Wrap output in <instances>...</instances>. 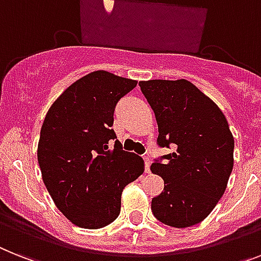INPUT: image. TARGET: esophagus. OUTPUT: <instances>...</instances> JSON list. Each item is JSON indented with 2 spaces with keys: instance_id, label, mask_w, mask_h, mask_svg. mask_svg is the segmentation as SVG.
I'll return each instance as SVG.
<instances>
[{
  "instance_id": "34e87169",
  "label": "esophagus",
  "mask_w": 261,
  "mask_h": 261,
  "mask_svg": "<svg viewBox=\"0 0 261 261\" xmlns=\"http://www.w3.org/2000/svg\"><path fill=\"white\" fill-rule=\"evenodd\" d=\"M144 163H145V173H149L150 172V164H152V160L149 157L145 156L144 157Z\"/></svg>"
}]
</instances>
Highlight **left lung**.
Here are the masks:
<instances>
[{
	"mask_svg": "<svg viewBox=\"0 0 261 261\" xmlns=\"http://www.w3.org/2000/svg\"><path fill=\"white\" fill-rule=\"evenodd\" d=\"M159 126L157 145L173 152L154 159L164 191L152 199L157 220L173 228L203 221L219 203L233 168V136L215 102L187 80L140 81Z\"/></svg>",
	"mask_w": 261,
	"mask_h": 261,
	"instance_id": "obj_1",
	"label": "left lung"
}]
</instances>
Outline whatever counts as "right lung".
<instances>
[{"instance_id":"1","label":"right lung","mask_w":261,"mask_h":261,"mask_svg":"<svg viewBox=\"0 0 261 261\" xmlns=\"http://www.w3.org/2000/svg\"><path fill=\"white\" fill-rule=\"evenodd\" d=\"M136 85L105 70L89 73L45 116L37 150L42 180L56 206L81 228L115 221L122 189L144 172L143 157L122 149L112 129L116 105Z\"/></svg>"}]
</instances>
